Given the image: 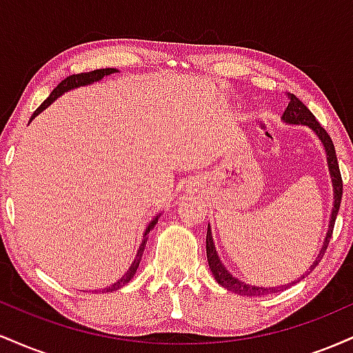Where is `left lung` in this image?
I'll use <instances>...</instances> for the list:
<instances>
[{"instance_id":"obj_1","label":"left lung","mask_w":353,"mask_h":353,"mask_svg":"<svg viewBox=\"0 0 353 353\" xmlns=\"http://www.w3.org/2000/svg\"><path fill=\"white\" fill-rule=\"evenodd\" d=\"M289 98V106H287L285 111L282 114V123L285 124H292V125H307V128L314 131V134L319 137L320 143H322L323 149H325V156H327V165H329V172L332 177V190H334V208H332L330 212V221H329V229H327L325 239L322 242V249L315 257V261L312 262V265L307 269L305 274H309L310 270H314V267L319 265V262L322 261L323 254H325L327 245H329L330 237H332V230H334V224L335 219H337L339 209H340V201H342V176H340V169H339V163H337V154H335V148L334 143H332L330 136L327 134L325 129L320 125V123L315 119V116L307 109V106H303V103L297 96L294 94H287ZM205 252H208V262H209V269L212 272L214 279H216L217 283H221L224 289L230 290V292H236L239 295H247V297H261V295H267V294H274L279 292V290L287 289L292 283L301 282L302 279H305V274H302L301 277L295 279V281L285 283V285H277V287H259V285H250V283H245L242 281H239L237 277H234L232 274L225 269V265L222 264L221 257H219L217 250H216V244H214L212 239V230H210V224H208V236H205Z\"/></svg>"}]
</instances>
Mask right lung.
I'll list each match as a JSON object with an SVG mask.
<instances>
[{"mask_svg":"<svg viewBox=\"0 0 353 353\" xmlns=\"http://www.w3.org/2000/svg\"><path fill=\"white\" fill-rule=\"evenodd\" d=\"M114 72H119V71H117L116 68H106V70H96V71H91V72H81V74H72V76H70V78L61 81L58 86L52 89V92H51L50 96H48V99H44V103L41 104V106H39L33 112V116H31L30 123L34 119L36 116L39 114V112H43L48 106H51V104L54 103V101L58 99L59 96L64 94V92L72 91V89H78V88H83V86H89V84H94V83H98V81H101L103 78H108V76L114 74ZM161 214H163V212L156 214L152 221L148 224V228H145L144 234H143V241H141L139 249H137V254H136L134 261H132V264L129 265L128 272H125L121 279H117V281L114 283H111V285H109V287H104L103 292H116V290L123 289L125 283H129V281H131V279L134 277L137 267H139L141 259H143V252H144V249H145V242H148V239H149L148 234L151 232L154 225L157 224V221H159Z\"/></svg>","mask_w":353,"mask_h":353,"instance_id":"add662e5","label":"right lung"}]
</instances>
